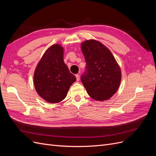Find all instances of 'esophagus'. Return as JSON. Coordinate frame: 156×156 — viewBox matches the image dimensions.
<instances>
[{"mask_svg": "<svg viewBox=\"0 0 156 156\" xmlns=\"http://www.w3.org/2000/svg\"><path fill=\"white\" fill-rule=\"evenodd\" d=\"M75 77H76V79H77V81H79V79H80V75L79 74H77L75 75Z\"/></svg>", "mask_w": 156, "mask_h": 156, "instance_id": "34e87169", "label": "esophagus"}]
</instances>
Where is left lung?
<instances>
[{
	"mask_svg": "<svg viewBox=\"0 0 156 156\" xmlns=\"http://www.w3.org/2000/svg\"><path fill=\"white\" fill-rule=\"evenodd\" d=\"M81 48L87 62L81 81L88 95L97 101L111 98L119 89L121 69L111 51L96 40L82 42Z\"/></svg>",
	"mask_w": 156,
	"mask_h": 156,
	"instance_id": "obj_1",
	"label": "left lung"
}]
</instances>
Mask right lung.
I'll use <instances>...</instances> for the list:
<instances>
[{
  "label": "right lung",
  "mask_w": 156,
  "mask_h": 156,
  "mask_svg": "<svg viewBox=\"0 0 156 156\" xmlns=\"http://www.w3.org/2000/svg\"><path fill=\"white\" fill-rule=\"evenodd\" d=\"M76 81L64 62V48L54 44L45 51L34 73V84L37 94L50 103L62 101L71 85Z\"/></svg>",
  "instance_id": "1"
}]
</instances>
